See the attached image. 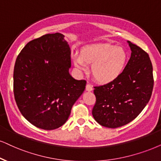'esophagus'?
<instances>
[{
  "label": "esophagus",
  "mask_w": 161,
  "mask_h": 161,
  "mask_svg": "<svg viewBox=\"0 0 161 161\" xmlns=\"http://www.w3.org/2000/svg\"><path fill=\"white\" fill-rule=\"evenodd\" d=\"M85 89H86L87 91H93L92 85H90V84H87L86 85V88H85Z\"/></svg>",
  "instance_id": "34e87169"
}]
</instances>
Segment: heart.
I'll list each match as a JSON object with an SVG mask.
<instances>
[{"label": "heart", "instance_id": "obj_1", "mask_svg": "<svg viewBox=\"0 0 161 161\" xmlns=\"http://www.w3.org/2000/svg\"><path fill=\"white\" fill-rule=\"evenodd\" d=\"M74 64L80 71L91 65V74L97 82L108 84L115 81L123 72L128 54L123 47L110 44H92L85 47L80 54H74Z\"/></svg>", "mask_w": 161, "mask_h": 161}]
</instances>
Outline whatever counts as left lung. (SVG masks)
<instances>
[{
  "mask_svg": "<svg viewBox=\"0 0 161 161\" xmlns=\"http://www.w3.org/2000/svg\"><path fill=\"white\" fill-rule=\"evenodd\" d=\"M131 50L123 72L114 82L94 87L96 104L92 110L95 120L111 129L135 119L151 98L153 68L147 53L128 41Z\"/></svg>",
  "mask_w": 161,
  "mask_h": 161,
  "instance_id": "left-lung-1",
  "label": "left lung"
}]
</instances>
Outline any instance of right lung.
<instances>
[{
  "instance_id": "add662e5",
  "label": "right lung",
  "mask_w": 161,
  "mask_h": 161,
  "mask_svg": "<svg viewBox=\"0 0 161 161\" xmlns=\"http://www.w3.org/2000/svg\"><path fill=\"white\" fill-rule=\"evenodd\" d=\"M59 32L30 42L16 58L14 96L21 114L39 129L64 125L71 108L84 92L86 81L69 73L70 48Z\"/></svg>"
}]
</instances>
